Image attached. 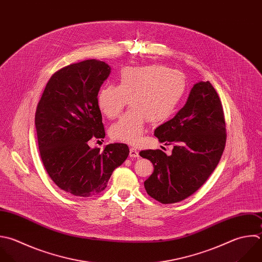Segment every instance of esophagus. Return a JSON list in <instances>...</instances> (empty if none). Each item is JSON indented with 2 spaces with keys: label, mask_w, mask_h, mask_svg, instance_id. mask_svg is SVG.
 I'll return each mask as SVG.
<instances>
[{
  "label": "esophagus",
  "mask_w": 262,
  "mask_h": 262,
  "mask_svg": "<svg viewBox=\"0 0 262 262\" xmlns=\"http://www.w3.org/2000/svg\"><path fill=\"white\" fill-rule=\"evenodd\" d=\"M129 156H130V158H138V157H139L138 150H137L135 147H130Z\"/></svg>",
  "instance_id": "esophagus-1"
}]
</instances>
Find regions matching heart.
I'll use <instances>...</instances> for the list:
<instances>
[{
    "mask_svg": "<svg viewBox=\"0 0 262 262\" xmlns=\"http://www.w3.org/2000/svg\"><path fill=\"white\" fill-rule=\"evenodd\" d=\"M185 90L181 72L163 66L123 69L118 85L106 84L97 94V105L103 116L116 118L128 102L131 108L110 129L111 137L119 142L136 144L142 137L145 123L168 118Z\"/></svg>",
    "mask_w": 262,
    "mask_h": 262,
    "instance_id": "heart-1",
    "label": "heart"
}]
</instances>
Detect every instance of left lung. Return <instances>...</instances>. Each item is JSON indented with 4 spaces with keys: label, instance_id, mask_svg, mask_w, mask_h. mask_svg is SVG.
Wrapping results in <instances>:
<instances>
[{
    "label": "left lung",
    "instance_id": "obj_1",
    "mask_svg": "<svg viewBox=\"0 0 262 262\" xmlns=\"http://www.w3.org/2000/svg\"><path fill=\"white\" fill-rule=\"evenodd\" d=\"M155 136L174 147L171 156L161 149L139 152L154 165L152 174L144 181L145 190L162 204L180 202L207 181L224 150V113L211 83L193 85L184 106L159 126Z\"/></svg>",
    "mask_w": 262,
    "mask_h": 262
}]
</instances>
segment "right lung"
<instances>
[{"mask_svg":"<svg viewBox=\"0 0 262 262\" xmlns=\"http://www.w3.org/2000/svg\"><path fill=\"white\" fill-rule=\"evenodd\" d=\"M111 68L88 59L64 67L48 81L37 105L35 125L40 157L52 181L66 192L92 196L103 191L113 171L129 155L124 143L90 148L104 138L97 94Z\"/></svg>","mask_w":262,"mask_h":262,"instance_id":"right-lung-1","label":"right lung"}]
</instances>
